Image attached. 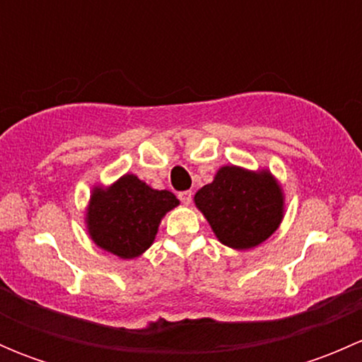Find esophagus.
I'll return each instance as SVG.
<instances>
[{
  "label": "esophagus",
  "mask_w": 362,
  "mask_h": 362,
  "mask_svg": "<svg viewBox=\"0 0 362 362\" xmlns=\"http://www.w3.org/2000/svg\"><path fill=\"white\" fill-rule=\"evenodd\" d=\"M178 198H180V202L184 204H191L192 192L191 191H184V192H180V194H178Z\"/></svg>",
  "instance_id": "1"
}]
</instances>
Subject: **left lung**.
Here are the masks:
<instances>
[{
  "instance_id": "left-lung-1",
  "label": "left lung",
  "mask_w": 362,
  "mask_h": 362,
  "mask_svg": "<svg viewBox=\"0 0 362 362\" xmlns=\"http://www.w3.org/2000/svg\"><path fill=\"white\" fill-rule=\"evenodd\" d=\"M194 203L218 242L236 250L268 240L284 218L282 187L268 170L222 166L214 182L196 192Z\"/></svg>"
}]
</instances>
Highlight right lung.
I'll return each mask as SVG.
<instances>
[{"mask_svg": "<svg viewBox=\"0 0 362 362\" xmlns=\"http://www.w3.org/2000/svg\"><path fill=\"white\" fill-rule=\"evenodd\" d=\"M180 202L170 191H158L136 175H124L110 187H94L86 222L100 249L120 259H134L154 243L160 218Z\"/></svg>", "mask_w": 362, "mask_h": 362, "instance_id": "1", "label": "right lung"}]
</instances>
